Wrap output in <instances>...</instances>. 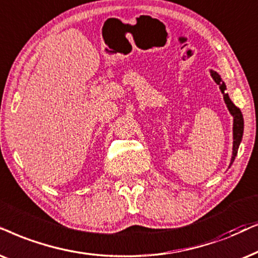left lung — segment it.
<instances>
[{
	"label": "left lung",
	"mask_w": 258,
	"mask_h": 258,
	"mask_svg": "<svg viewBox=\"0 0 258 258\" xmlns=\"http://www.w3.org/2000/svg\"><path fill=\"white\" fill-rule=\"evenodd\" d=\"M210 73H211V77H212L213 80H215L217 84L219 85V89L223 93V98H224V102H225V104L227 106V110H229V112L231 113L232 117H233L232 156H231V160H230V165H229V167H231L232 162L235 161L237 152H238L239 145H240V142H242V139H243V132H244L243 115H242V111H240L239 108H237V106L232 103V100L230 99L229 93L226 92L225 83H224L222 80V77L219 76V73L213 71V70H210Z\"/></svg>",
	"instance_id": "1"
}]
</instances>
